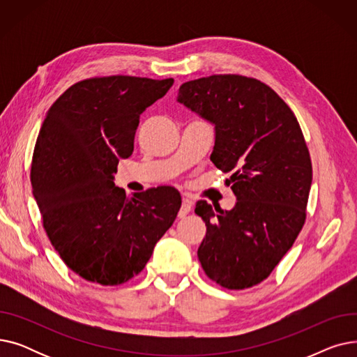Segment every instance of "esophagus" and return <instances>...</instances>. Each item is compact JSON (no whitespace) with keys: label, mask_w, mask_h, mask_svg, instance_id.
Returning a JSON list of instances; mask_svg holds the SVG:
<instances>
[{"label":"esophagus","mask_w":357,"mask_h":357,"mask_svg":"<svg viewBox=\"0 0 357 357\" xmlns=\"http://www.w3.org/2000/svg\"><path fill=\"white\" fill-rule=\"evenodd\" d=\"M192 207H194V202L190 198H183L182 199V205H181V210H179V218H183L186 214H190Z\"/></svg>","instance_id":"1"}]
</instances>
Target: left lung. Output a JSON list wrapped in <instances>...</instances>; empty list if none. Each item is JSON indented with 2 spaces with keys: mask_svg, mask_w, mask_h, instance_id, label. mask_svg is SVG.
<instances>
[{
  "mask_svg": "<svg viewBox=\"0 0 357 357\" xmlns=\"http://www.w3.org/2000/svg\"><path fill=\"white\" fill-rule=\"evenodd\" d=\"M178 102L215 127L213 163L231 172L237 202L230 211L198 201L207 226L198 259L227 289L265 280L305 222L312 182L308 147L292 109L255 78L211 75L185 82Z\"/></svg>",
  "mask_w": 357,
  "mask_h": 357,
  "instance_id": "obj_1",
  "label": "left lung"
}]
</instances>
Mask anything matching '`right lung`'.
Returning a JSON list of instances; mask_svg holds the SVG:
<instances>
[{
	"label": "right lung",
	"instance_id": "1",
	"mask_svg": "<svg viewBox=\"0 0 357 357\" xmlns=\"http://www.w3.org/2000/svg\"><path fill=\"white\" fill-rule=\"evenodd\" d=\"M174 79L89 78L49 108L31 160L33 195L45 231L66 266L105 287L139 275L172 226L181 195L158 186L133 198L114 185L120 158L135 149L142 112Z\"/></svg>",
	"mask_w": 357,
	"mask_h": 357
}]
</instances>
